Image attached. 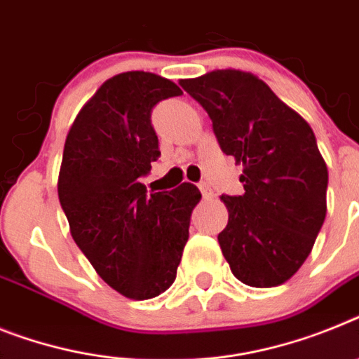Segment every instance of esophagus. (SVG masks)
<instances>
[{"mask_svg": "<svg viewBox=\"0 0 359 359\" xmlns=\"http://www.w3.org/2000/svg\"><path fill=\"white\" fill-rule=\"evenodd\" d=\"M198 189H201V194H203V197L206 198H212L213 197V191H212V186L208 184L206 180H201V182H198Z\"/></svg>", "mask_w": 359, "mask_h": 359, "instance_id": "1", "label": "esophagus"}]
</instances>
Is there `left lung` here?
I'll return each instance as SVG.
<instances>
[{
    "label": "left lung",
    "instance_id": "1",
    "mask_svg": "<svg viewBox=\"0 0 359 359\" xmlns=\"http://www.w3.org/2000/svg\"><path fill=\"white\" fill-rule=\"evenodd\" d=\"M182 89L212 118L222 153L243 162V195H222L228 224L217 236L231 273L277 287L305 263L327 215L328 171L314 131L250 72L224 69Z\"/></svg>",
    "mask_w": 359,
    "mask_h": 359
}]
</instances>
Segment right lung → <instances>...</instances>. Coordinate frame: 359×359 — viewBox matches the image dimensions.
<instances>
[{
	"mask_svg": "<svg viewBox=\"0 0 359 359\" xmlns=\"http://www.w3.org/2000/svg\"><path fill=\"white\" fill-rule=\"evenodd\" d=\"M180 95L153 72L116 74L83 105L63 147L58 197L72 239L129 299H151L173 285L201 201L189 182L151 195L140 182L161 156L153 109Z\"/></svg>",
	"mask_w": 359,
	"mask_h": 359,
	"instance_id": "right-lung-1",
	"label": "right lung"
}]
</instances>
